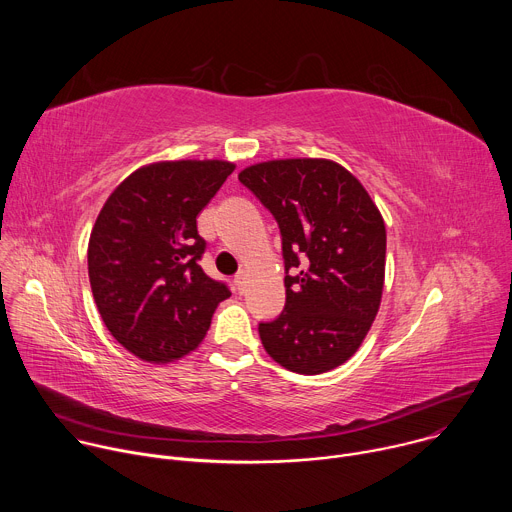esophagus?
Listing matches in <instances>:
<instances>
[{"mask_svg":"<svg viewBox=\"0 0 512 512\" xmlns=\"http://www.w3.org/2000/svg\"><path fill=\"white\" fill-rule=\"evenodd\" d=\"M235 287H237L239 294H243L245 287H247V273H245V271H241V273L235 275Z\"/></svg>","mask_w":512,"mask_h":512,"instance_id":"esophagus-1","label":"esophagus"}]
</instances>
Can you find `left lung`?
<instances>
[{
    "label": "left lung",
    "instance_id": "left-lung-1",
    "mask_svg": "<svg viewBox=\"0 0 512 512\" xmlns=\"http://www.w3.org/2000/svg\"><path fill=\"white\" fill-rule=\"evenodd\" d=\"M275 216L285 263V308L259 324L267 354L300 375L344 364L377 318L387 231L364 186L322 158L271 160L239 174Z\"/></svg>",
    "mask_w": 512,
    "mask_h": 512
}]
</instances>
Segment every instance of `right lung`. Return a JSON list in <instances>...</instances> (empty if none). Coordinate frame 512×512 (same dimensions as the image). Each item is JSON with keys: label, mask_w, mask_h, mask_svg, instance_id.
Returning a JSON list of instances; mask_svg holds the SVG:
<instances>
[{"label": "right lung", "mask_w": 512, "mask_h": 512, "mask_svg": "<svg viewBox=\"0 0 512 512\" xmlns=\"http://www.w3.org/2000/svg\"><path fill=\"white\" fill-rule=\"evenodd\" d=\"M223 160L141 166L103 204L89 239V279L111 336L145 362L192 352L231 296L210 279L196 216L233 174Z\"/></svg>", "instance_id": "right-lung-1"}]
</instances>
